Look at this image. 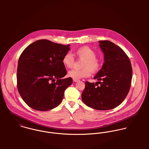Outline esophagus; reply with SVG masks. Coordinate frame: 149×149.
Here are the masks:
<instances>
[{"label": "esophagus", "instance_id": "1", "mask_svg": "<svg viewBox=\"0 0 149 149\" xmlns=\"http://www.w3.org/2000/svg\"><path fill=\"white\" fill-rule=\"evenodd\" d=\"M73 80L74 82H77L79 81V80H77V79H73Z\"/></svg>", "mask_w": 149, "mask_h": 149}]
</instances>
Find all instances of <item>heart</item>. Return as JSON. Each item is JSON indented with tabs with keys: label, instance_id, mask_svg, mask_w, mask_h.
Masks as SVG:
<instances>
[{
	"label": "heart",
	"instance_id": "1",
	"mask_svg": "<svg viewBox=\"0 0 149 149\" xmlns=\"http://www.w3.org/2000/svg\"><path fill=\"white\" fill-rule=\"evenodd\" d=\"M74 54L79 59L83 60L81 70L72 69L68 72V76L73 79L79 80L88 77L91 73L97 71L101 65L100 60L96 56V52L89 46H84L78 48L74 52ZM62 62L67 68H71L74 63L73 57L70 53L65 54Z\"/></svg>",
	"mask_w": 149,
	"mask_h": 149
}]
</instances>
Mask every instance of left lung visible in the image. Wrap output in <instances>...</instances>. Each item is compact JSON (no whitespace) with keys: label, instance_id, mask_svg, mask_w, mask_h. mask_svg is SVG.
I'll return each instance as SVG.
<instances>
[{"label":"left lung","instance_id":"8db88e82","mask_svg":"<svg viewBox=\"0 0 149 149\" xmlns=\"http://www.w3.org/2000/svg\"><path fill=\"white\" fill-rule=\"evenodd\" d=\"M99 42L104 63L94 77L98 81L85 82L81 98L87 106L103 111L113 109L125 100L130 89L132 69L128 57L120 47L109 41Z\"/></svg>","mask_w":149,"mask_h":149}]
</instances>
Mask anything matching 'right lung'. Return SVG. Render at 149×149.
Masks as SVG:
<instances>
[{"label":"right lung","instance_id":"obj_1","mask_svg":"<svg viewBox=\"0 0 149 149\" xmlns=\"http://www.w3.org/2000/svg\"><path fill=\"white\" fill-rule=\"evenodd\" d=\"M70 45L40 40L22 53L17 68V88L23 101L31 108L45 111L62 102L72 79H61L67 71L62 62Z\"/></svg>","mask_w":149,"mask_h":149}]
</instances>
